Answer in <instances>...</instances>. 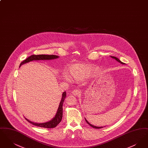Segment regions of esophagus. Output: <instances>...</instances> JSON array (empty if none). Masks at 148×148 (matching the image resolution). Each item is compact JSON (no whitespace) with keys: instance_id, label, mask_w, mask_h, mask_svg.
<instances>
[{"instance_id":"obj_1","label":"esophagus","mask_w":148,"mask_h":148,"mask_svg":"<svg viewBox=\"0 0 148 148\" xmlns=\"http://www.w3.org/2000/svg\"><path fill=\"white\" fill-rule=\"evenodd\" d=\"M71 93L73 94V95H74L75 96H79L81 94V91L79 90L75 89V90H73V92H71Z\"/></svg>"}]
</instances>
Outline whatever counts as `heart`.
<instances>
[{
	"instance_id": "heart-1",
	"label": "heart",
	"mask_w": 148,
	"mask_h": 148,
	"mask_svg": "<svg viewBox=\"0 0 148 148\" xmlns=\"http://www.w3.org/2000/svg\"><path fill=\"white\" fill-rule=\"evenodd\" d=\"M70 77L76 81H81L90 75L94 71L91 66L83 63H75L70 65L68 68ZM63 78L65 81H69V77L66 73L63 74Z\"/></svg>"
}]
</instances>
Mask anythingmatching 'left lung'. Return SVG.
Instances as JSON below:
<instances>
[{"mask_svg": "<svg viewBox=\"0 0 148 148\" xmlns=\"http://www.w3.org/2000/svg\"><path fill=\"white\" fill-rule=\"evenodd\" d=\"M111 58H112L113 59H115L117 62H118L119 63H120L121 64H125V63H123V62H121L120 60L118 58H116V57H115V56H110ZM85 121H86V122L90 125V126H91V127H94V128H95V129H100V128H102V127H97V126H94V125H92L90 123H89L88 121V120L86 119L85 118Z\"/></svg>", "mask_w": 148, "mask_h": 148, "instance_id": "8db88e82", "label": "left lung"}]
</instances>
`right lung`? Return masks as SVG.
Masks as SVG:
<instances>
[{"instance_id": "right-lung-1", "label": "right lung", "mask_w": 148, "mask_h": 148, "mask_svg": "<svg viewBox=\"0 0 148 148\" xmlns=\"http://www.w3.org/2000/svg\"><path fill=\"white\" fill-rule=\"evenodd\" d=\"M59 56H55V55H44V54H42V55H32L31 56L27 58L25 60L21 62L19 68L22 65L24 64L28 63L30 62L33 61V60H53V59H56L57 58H59ZM66 92H64L62 94V98L61 99V101L60 102L59 106L58 108V110L56 112V114L55 116L52 119L50 120L48 122L45 123H35L33 121H32L30 120L27 119L25 118V119L27 120L29 123L30 124L37 126V127H45V128H53L56 127L61 121L63 117V104L64 100L66 98Z\"/></svg>"}]
</instances>
